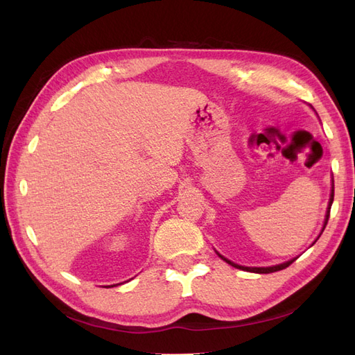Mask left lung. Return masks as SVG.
Segmentation results:
<instances>
[{
	"label": "left lung",
	"mask_w": 355,
	"mask_h": 355,
	"mask_svg": "<svg viewBox=\"0 0 355 355\" xmlns=\"http://www.w3.org/2000/svg\"><path fill=\"white\" fill-rule=\"evenodd\" d=\"M333 197H335V189L331 188V196H330V201H329V209H327L324 225H327V220H329V216H330V207H331V202H333ZM324 228H326V227H324ZM220 257H222V259H223L225 262H228L230 265H232V266H235V268H240V270L256 272V274H270V272H275V271H282V270H284V268H287L288 265H292L293 261H295V259H293V261H288V262H286V263H280V265H275V266H266V268H247V266H240V265H237V263H232L231 261L225 259L223 256H220Z\"/></svg>",
	"instance_id": "1"
}]
</instances>
